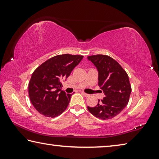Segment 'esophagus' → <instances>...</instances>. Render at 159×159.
I'll list each match as a JSON object with an SVG mask.
<instances>
[{
	"label": "esophagus",
	"mask_w": 159,
	"mask_h": 159,
	"mask_svg": "<svg viewBox=\"0 0 159 159\" xmlns=\"http://www.w3.org/2000/svg\"><path fill=\"white\" fill-rule=\"evenodd\" d=\"M81 94L82 95L84 96V97H85V98H88V97H89L90 96V95H88V94H87V93H83V92H82L81 93Z\"/></svg>",
	"instance_id": "obj_1"
}]
</instances>
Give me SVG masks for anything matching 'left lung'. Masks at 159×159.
Here are the masks:
<instances>
[{
    "label": "left lung",
    "mask_w": 159,
    "mask_h": 159,
    "mask_svg": "<svg viewBox=\"0 0 159 159\" xmlns=\"http://www.w3.org/2000/svg\"><path fill=\"white\" fill-rule=\"evenodd\" d=\"M98 69V85L105 97L94 107L88 109L102 120L110 119L119 114L127 106L131 93V85L127 73L121 66L109 56H88Z\"/></svg>",
    "instance_id": "left-lung-1"
}]
</instances>
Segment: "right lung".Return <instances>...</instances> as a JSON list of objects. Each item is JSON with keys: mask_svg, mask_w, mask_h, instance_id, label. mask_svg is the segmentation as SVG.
I'll return each mask as SVG.
<instances>
[{"mask_svg": "<svg viewBox=\"0 0 159 159\" xmlns=\"http://www.w3.org/2000/svg\"><path fill=\"white\" fill-rule=\"evenodd\" d=\"M82 55L64 54L45 61L32 74L29 95L32 104L40 114L54 118L64 111L72 94L60 90L73 69L82 60Z\"/></svg>", "mask_w": 159, "mask_h": 159, "instance_id": "1", "label": "right lung"}]
</instances>
